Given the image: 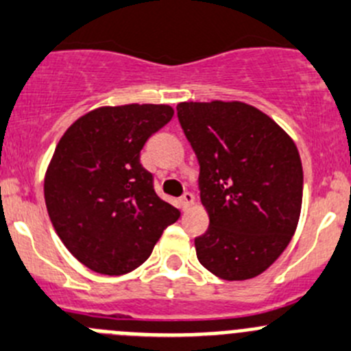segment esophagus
<instances>
[{
  "label": "esophagus",
  "mask_w": 351,
  "mask_h": 351,
  "mask_svg": "<svg viewBox=\"0 0 351 351\" xmlns=\"http://www.w3.org/2000/svg\"><path fill=\"white\" fill-rule=\"evenodd\" d=\"M181 205H182V210H189L193 205H195V195L193 193H184V195L181 196Z\"/></svg>",
  "instance_id": "esophagus-1"
}]
</instances>
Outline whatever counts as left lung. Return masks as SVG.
Listing matches in <instances>:
<instances>
[{"instance_id":"obj_1","label":"left lung","mask_w":351,"mask_h":351,"mask_svg":"<svg viewBox=\"0 0 351 351\" xmlns=\"http://www.w3.org/2000/svg\"><path fill=\"white\" fill-rule=\"evenodd\" d=\"M179 122L199 163L208 231L199 263L226 281L260 276L279 258L302 212L303 169L291 136L243 101H182Z\"/></svg>"}]
</instances>
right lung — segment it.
Listing matches in <instances>:
<instances>
[{
    "label": "right lung",
    "instance_id": "obj_1",
    "mask_svg": "<svg viewBox=\"0 0 351 351\" xmlns=\"http://www.w3.org/2000/svg\"><path fill=\"white\" fill-rule=\"evenodd\" d=\"M173 115L170 105L99 106L63 132L45 176L56 234L88 269L132 272L148 260L163 229L181 217L153 189L139 153Z\"/></svg>",
    "mask_w": 351,
    "mask_h": 351
}]
</instances>
